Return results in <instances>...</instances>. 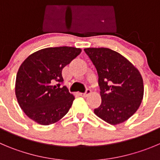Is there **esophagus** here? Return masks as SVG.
I'll return each instance as SVG.
<instances>
[{
	"instance_id": "34e87169",
	"label": "esophagus",
	"mask_w": 160,
	"mask_h": 160,
	"mask_svg": "<svg viewBox=\"0 0 160 160\" xmlns=\"http://www.w3.org/2000/svg\"><path fill=\"white\" fill-rule=\"evenodd\" d=\"M91 92H91L90 89H87V90H86V92H85V93H80V95H81L82 97H87L88 95H90Z\"/></svg>"
}]
</instances>
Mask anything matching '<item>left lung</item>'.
Returning <instances> with one entry per match:
<instances>
[{
    "mask_svg": "<svg viewBox=\"0 0 160 160\" xmlns=\"http://www.w3.org/2000/svg\"><path fill=\"white\" fill-rule=\"evenodd\" d=\"M98 75L102 98L95 115L110 125L122 123L135 114L144 97L139 70L118 52L108 48H86Z\"/></svg>",
    "mask_w": 160,
    "mask_h": 160,
    "instance_id": "obj_1",
    "label": "left lung"
}]
</instances>
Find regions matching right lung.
I'll return each instance as SVG.
<instances>
[{
	"label": "right lung",
	"mask_w": 160,
	"mask_h": 160,
	"mask_svg": "<svg viewBox=\"0 0 160 160\" xmlns=\"http://www.w3.org/2000/svg\"><path fill=\"white\" fill-rule=\"evenodd\" d=\"M80 53L81 49L76 47H48L23 61L16 74L15 92L19 107L29 118L49 125L68 113L75 97L65 86L60 87L62 69Z\"/></svg>",
	"instance_id": "obj_1"
}]
</instances>
